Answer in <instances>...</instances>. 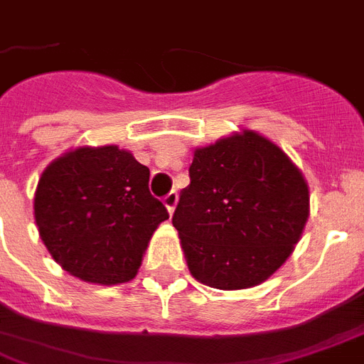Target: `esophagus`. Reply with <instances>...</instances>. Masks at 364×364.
<instances>
[{
  "instance_id": "34e87169",
  "label": "esophagus",
  "mask_w": 364,
  "mask_h": 364,
  "mask_svg": "<svg viewBox=\"0 0 364 364\" xmlns=\"http://www.w3.org/2000/svg\"><path fill=\"white\" fill-rule=\"evenodd\" d=\"M177 200H179V194H177V191H170V193L164 196V205L168 208V211H170V213H173V210H176Z\"/></svg>"
}]
</instances>
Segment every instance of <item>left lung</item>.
I'll use <instances>...</instances> for the list:
<instances>
[{
	"mask_svg": "<svg viewBox=\"0 0 364 364\" xmlns=\"http://www.w3.org/2000/svg\"><path fill=\"white\" fill-rule=\"evenodd\" d=\"M171 223L200 283L259 285L293 253L310 213L308 185L282 149L251 130L196 149Z\"/></svg>",
	"mask_w": 364,
	"mask_h": 364,
	"instance_id": "left-lung-1",
	"label": "left lung"
}]
</instances>
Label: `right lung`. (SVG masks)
<instances>
[{"instance_id":"add662e5","label":"right lung","mask_w":364,"mask_h":364,"mask_svg":"<svg viewBox=\"0 0 364 364\" xmlns=\"http://www.w3.org/2000/svg\"><path fill=\"white\" fill-rule=\"evenodd\" d=\"M33 213L48 253L71 276L130 282L166 205L149 191V168L117 145L60 156L37 183Z\"/></svg>"}]
</instances>
